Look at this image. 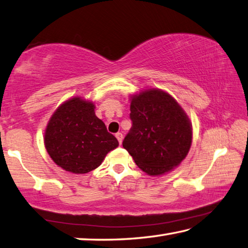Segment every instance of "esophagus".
Returning a JSON list of instances; mask_svg holds the SVG:
<instances>
[{"mask_svg": "<svg viewBox=\"0 0 248 248\" xmlns=\"http://www.w3.org/2000/svg\"><path fill=\"white\" fill-rule=\"evenodd\" d=\"M116 138H117L119 144H121V142H123V139H124V137H123V133H120V132L116 133Z\"/></svg>", "mask_w": 248, "mask_h": 248, "instance_id": "1", "label": "esophagus"}]
</instances>
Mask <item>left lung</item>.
Returning <instances> with one entry per match:
<instances>
[{
  "label": "left lung",
  "instance_id": "obj_1",
  "mask_svg": "<svg viewBox=\"0 0 248 248\" xmlns=\"http://www.w3.org/2000/svg\"><path fill=\"white\" fill-rule=\"evenodd\" d=\"M132 121L123 146L149 175H162L181 163L190 149L192 129L173 96L148 89L131 98Z\"/></svg>",
  "mask_w": 248,
  "mask_h": 248
}]
</instances>
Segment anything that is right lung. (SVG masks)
Masks as SVG:
<instances>
[{"instance_id": "obj_1", "label": "right lung", "mask_w": 248, "mask_h": 248, "mask_svg": "<svg viewBox=\"0 0 248 248\" xmlns=\"http://www.w3.org/2000/svg\"><path fill=\"white\" fill-rule=\"evenodd\" d=\"M118 145L95 116L93 103L77 96L58 108L45 131V147L53 162L74 174L96 169Z\"/></svg>"}]
</instances>
